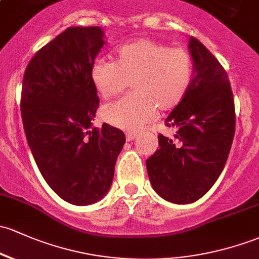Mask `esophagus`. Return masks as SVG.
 <instances>
[{
    "mask_svg": "<svg viewBox=\"0 0 259 259\" xmlns=\"http://www.w3.org/2000/svg\"><path fill=\"white\" fill-rule=\"evenodd\" d=\"M137 137H138V133H136V132H130L126 135L127 141H133V140H136Z\"/></svg>",
    "mask_w": 259,
    "mask_h": 259,
    "instance_id": "1",
    "label": "esophagus"
}]
</instances>
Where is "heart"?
<instances>
[{
	"label": "heart",
	"instance_id": "heart-1",
	"mask_svg": "<svg viewBox=\"0 0 259 259\" xmlns=\"http://www.w3.org/2000/svg\"><path fill=\"white\" fill-rule=\"evenodd\" d=\"M90 77L99 95L108 99L127 88L132 93L105 105L101 116L118 128H143L157 115L183 101L193 79V58L186 49L169 48L162 41L138 39L117 49L115 62L97 58Z\"/></svg>",
	"mask_w": 259,
	"mask_h": 259
}]
</instances>
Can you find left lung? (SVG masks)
I'll list each match as a JSON object with an SVG mask.
<instances>
[{
	"label": "left lung",
	"mask_w": 259,
	"mask_h": 259,
	"mask_svg": "<svg viewBox=\"0 0 259 259\" xmlns=\"http://www.w3.org/2000/svg\"><path fill=\"white\" fill-rule=\"evenodd\" d=\"M194 77L183 101L165 119L174 137L158 136L159 149L147 159L153 189L166 201L191 204L224 170L235 136V102L229 76L196 38L189 39Z\"/></svg>",
	"instance_id": "obj_1"
}]
</instances>
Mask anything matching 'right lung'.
<instances>
[{
  "instance_id": "add662e5",
  "label": "right lung",
  "mask_w": 259,
  "mask_h": 259,
  "mask_svg": "<svg viewBox=\"0 0 259 259\" xmlns=\"http://www.w3.org/2000/svg\"><path fill=\"white\" fill-rule=\"evenodd\" d=\"M100 27H69L35 53L23 76L21 112L27 142L47 184L74 205L95 204L110 190L124 133L104 123L90 77L106 44Z\"/></svg>"
}]
</instances>
